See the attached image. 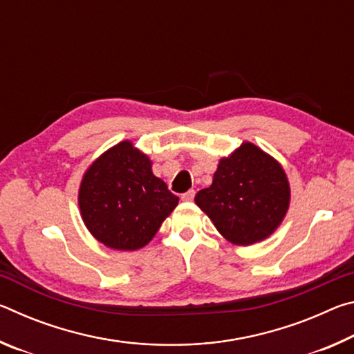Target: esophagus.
<instances>
[{"label":"esophagus","instance_id":"esophagus-1","mask_svg":"<svg viewBox=\"0 0 354 354\" xmlns=\"http://www.w3.org/2000/svg\"><path fill=\"white\" fill-rule=\"evenodd\" d=\"M181 198H183L184 201H192V200L195 198V190H194V189L187 190V192H185V194H183Z\"/></svg>","mask_w":354,"mask_h":354}]
</instances>
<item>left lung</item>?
Wrapping results in <instances>:
<instances>
[{
  "label": "left lung",
  "mask_w": 354,
  "mask_h": 354,
  "mask_svg": "<svg viewBox=\"0 0 354 354\" xmlns=\"http://www.w3.org/2000/svg\"><path fill=\"white\" fill-rule=\"evenodd\" d=\"M289 200L283 167L248 142L220 160L211 187L195 196L220 234L236 245L270 236L283 221Z\"/></svg>",
  "instance_id": "1"
}]
</instances>
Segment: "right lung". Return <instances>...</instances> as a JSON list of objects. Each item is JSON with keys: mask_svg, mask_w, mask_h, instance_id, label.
Listing matches in <instances>:
<instances>
[{"mask_svg": "<svg viewBox=\"0 0 354 354\" xmlns=\"http://www.w3.org/2000/svg\"><path fill=\"white\" fill-rule=\"evenodd\" d=\"M148 156L129 140L100 156L82 178L80 209L95 239L113 250L134 251L151 241L178 205Z\"/></svg>", "mask_w": 354, "mask_h": 354, "instance_id": "right-lung-1", "label": "right lung"}]
</instances>
